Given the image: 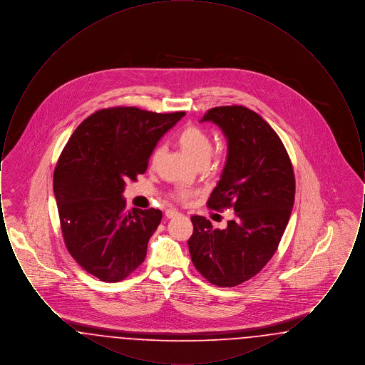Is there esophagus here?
<instances>
[{"label": "esophagus", "instance_id": "1", "mask_svg": "<svg viewBox=\"0 0 365 365\" xmlns=\"http://www.w3.org/2000/svg\"><path fill=\"white\" fill-rule=\"evenodd\" d=\"M179 215H180V212H178L176 209L170 208L165 210V216H167L168 219H174V217L179 216Z\"/></svg>", "mask_w": 365, "mask_h": 365}]
</instances>
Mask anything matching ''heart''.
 Wrapping results in <instances>:
<instances>
[{"mask_svg": "<svg viewBox=\"0 0 365 365\" xmlns=\"http://www.w3.org/2000/svg\"><path fill=\"white\" fill-rule=\"evenodd\" d=\"M176 143L180 146V149L190 157L194 163L198 165L205 164L208 161L209 156L212 153V138L209 137L208 133L197 125H186L178 135H176ZM160 149H156L150 157V167L155 168L157 161L160 158ZM197 191L192 190L187 186H178L173 192L171 197L180 201L186 202L189 201L192 195H195Z\"/></svg>", "mask_w": 365, "mask_h": 365, "instance_id": "1", "label": "heart"}]
</instances>
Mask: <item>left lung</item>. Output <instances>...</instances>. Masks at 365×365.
I'll list each match as a JSON object with an SVG mask.
<instances>
[{
    "label": "left lung",
    "mask_w": 365,
    "mask_h": 365,
    "mask_svg": "<svg viewBox=\"0 0 365 365\" xmlns=\"http://www.w3.org/2000/svg\"><path fill=\"white\" fill-rule=\"evenodd\" d=\"M202 122L217 124L228 139L226 167L208 208L232 209L225 230L191 216V261L215 286L234 287L257 275L278 249L294 205L292 160L274 128L255 110L216 106Z\"/></svg>",
    "instance_id": "8db88e82"
}]
</instances>
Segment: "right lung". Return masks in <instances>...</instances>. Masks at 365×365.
Wrapping results in <instances>:
<instances>
[{
  "label": "right lung",
  "mask_w": 365,
  "mask_h": 365,
  "mask_svg": "<svg viewBox=\"0 0 365 365\" xmlns=\"http://www.w3.org/2000/svg\"><path fill=\"white\" fill-rule=\"evenodd\" d=\"M185 112L104 108L78 125L58 157L53 190L67 250L86 272L120 282L146 257L160 209L127 210V180L148 170L155 146Z\"/></svg>",
  "instance_id": "obj_1"
}]
</instances>
